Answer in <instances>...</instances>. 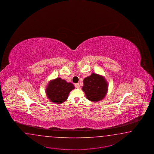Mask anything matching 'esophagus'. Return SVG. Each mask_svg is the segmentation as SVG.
<instances>
[{"label":"esophagus","mask_w":154,"mask_h":154,"mask_svg":"<svg viewBox=\"0 0 154 154\" xmlns=\"http://www.w3.org/2000/svg\"><path fill=\"white\" fill-rule=\"evenodd\" d=\"M75 87L76 88H79V83H75Z\"/></svg>","instance_id":"obj_1"}]
</instances>
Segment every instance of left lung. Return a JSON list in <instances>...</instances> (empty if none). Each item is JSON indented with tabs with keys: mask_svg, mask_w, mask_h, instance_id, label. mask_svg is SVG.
<instances>
[{
	"mask_svg": "<svg viewBox=\"0 0 154 154\" xmlns=\"http://www.w3.org/2000/svg\"><path fill=\"white\" fill-rule=\"evenodd\" d=\"M108 88V83L103 76L92 73L83 79L82 89L87 99L90 101L97 102L104 99Z\"/></svg>",
	"mask_w": 154,
	"mask_h": 154,
	"instance_id": "1",
	"label": "left lung"
}]
</instances>
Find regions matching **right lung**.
Here are the masks:
<instances>
[{
  "mask_svg": "<svg viewBox=\"0 0 154 154\" xmlns=\"http://www.w3.org/2000/svg\"><path fill=\"white\" fill-rule=\"evenodd\" d=\"M75 87L72 83L61 78H57L48 83L46 94L52 102L61 104L67 100L69 93Z\"/></svg>",
  "mask_w": 154,
  "mask_h": 154,
  "instance_id": "right-lung-1",
  "label": "right lung"
}]
</instances>
